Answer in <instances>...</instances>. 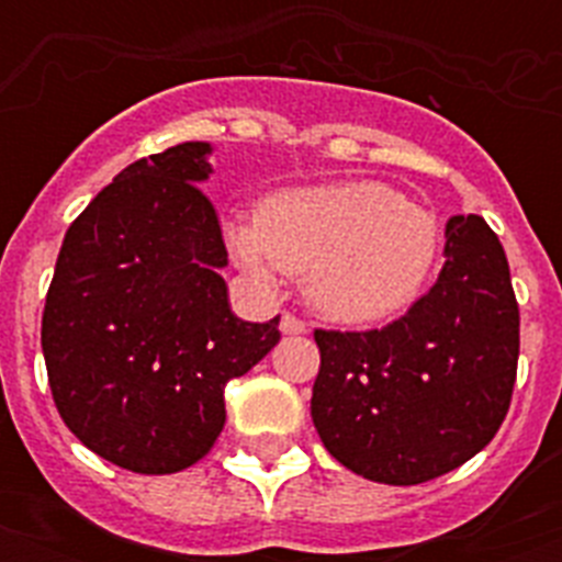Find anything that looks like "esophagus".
I'll return each instance as SVG.
<instances>
[{"mask_svg": "<svg viewBox=\"0 0 562 562\" xmlns=\"http://www.w3.org/2000/svg\"><path fill=\"white\" fill-rule=\"evenodd\" d=\"M280 329H282V335H303L308 326H306V321H300L297 315L285 312V315L280 317Z\"/></svg>", "mask_w": 562, "mask_h": 562, "instance_id": "34e87169", "label": "esophagus"}]
</instances>
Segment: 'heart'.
Listing matches in <instances>:
<instances>
[{
    "label": "heart",
    "mask_w": 562,
    "mask_h": 562,
    "mask_svg": "<svg viewBox=\"0 0 562 562\" xmlns=\"http://www.w3.org/2000/svg\"><path fill=\"white\" fill-rule=\"evenodd\" d=\"M250 271L303 273L308 303L341 324H373L411 306L440 250L435 215L387 183L350 180L271 194L259 218L229 224Z\"/></svg>",
    "instance_id": "obj_1"
}]
</instances>
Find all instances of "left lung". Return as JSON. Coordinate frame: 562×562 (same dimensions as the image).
<instances>
[{
	"instance_id": "left-lung-1",
	"label": "left lung",
	"mask_w": 562,
	"mask_h": 562,
	"mask_svg": "<svg viewBox=\"0 0 562 562\" xmlns=\"http://www.w3.org/2000/svg\"><path fill=\"white\" fill-rule=\"evenodd\" d=\"M312 419L356 475L411 487L479 454L505 423L519 364V303L505 247L481 215L446 224L437 282L393 324L315 329Z\"/></svg>"
}]
</instances>
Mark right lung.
I'll list each match as a JSON object with an SVG mask.
<instances>
[{"label": "right lung", "instance_id": "obj_1", "mask_svg": "<svg viewBox=\"0 0 562 562\" xmlns=\"http://www.w3.org/2000/svg\"><path fill=\"white\" fill-rule=\"evenodd\" d=\"M210 145L131 162L66 229L43 308L48 387L66 428L139 475L198 463L218 440L224 384L280 341V317L229 312Z\"/></svg>", "mask_w": 562, "mask_h": 562}]
</instances>
